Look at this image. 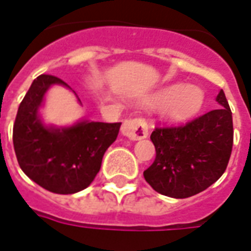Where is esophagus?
Listing matches in <instances>:
<instances>
[{"label": "esophagus", "instance_id": "34e87169", "mask_svg": "<svg viewBox=\"0 0 251 251\" xmlns=\"http://www.w3.org/2000/svg\"><path fill=\"white\" fill-rule=\"evenodd\" d=\"M121 133L133 141L142 140L149 133V125L142 118H134V120H126L122 124Z\"/></svg>", "mask_w": 251, "mask_h": 251}]
</instances>
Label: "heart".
Here are the masks:
<instances>
[{
	"mask_svg": "<svg viewBox=\"0 0 251 251\" xmlns=\"http://www.w3.org/2000/svg\"><path fill=\"white\" fill-rule=\"evenodd\" d=\"M162 107L163 117L169 121H183L197 114L203 105V92L194 85L172 83L145 97L141 105Z\"/></svg>",
	"mask_w": 251,
	"mask_h": 251,
	"instance_id": "b5f03b06",
	"label": "heart"
}]
</instances>
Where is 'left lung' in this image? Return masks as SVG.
<instances>
[{
	"instance_id": "8db88e82",
	"label": "left lung",
	"mask_w": 251,
	"mask_h": 251,
	"mask_svg": "<svg viewBox=\"0 0 251 251\" xmlns=\"http://www.w3.org/2000/svg\"><path fill=\"white\" fill-rule=\"evenodd\" d=\"M218 109L179 127L155 129L153 165L144 172L154 190L172 198H187L211 186L226 170L233 148V117L224 90Z\"/></svg>"
}]
</instances>
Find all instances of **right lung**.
I'll use <instances>...</instances> for the list:
<instances>
[{"mask_svg":"<svg viewBox=\"0 0 251 251\" xmlns=\"http://www.w3.org/2000/svg\"><path fill=\"white\" fill-rule=\"evenodd\" d=\"M55 85L72 90L54 75L42 74L33 81L17 111L13 145L20 168L33 182L55 194H74L96 178L103 154L117 140L121 124L89 120L66 126L46 124L41 109L48 90Z\"/></svg>","mask_w":251,"mask_h":251,"instance_id":"add662e5","label":"right lung"}]
</instances>
